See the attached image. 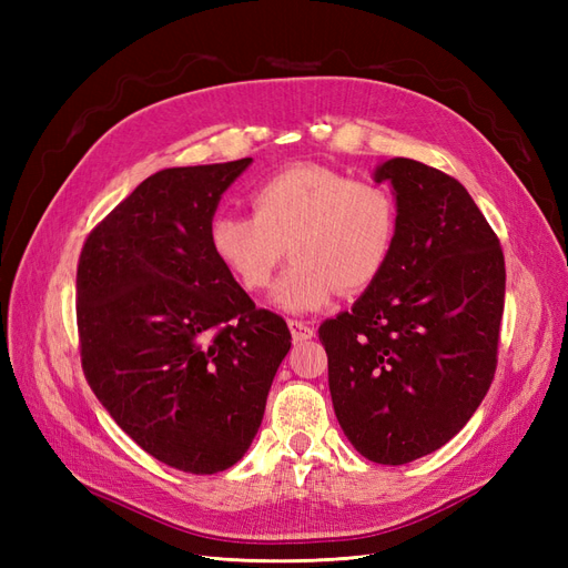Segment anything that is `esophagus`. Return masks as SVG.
<instances>
[{
  "instance_id": "1",
  "label": "esophagus",
  "mask_w": 568,
  "mask_h": 568,
  "mask_svg": "<svg viewBox=\"0 0 568 568\" xmlns=\"http://www.w3.org/2000/svg\"><path fill=\"white\" fill-rule=\"evenodd\" d=\"M288 329L294 341H307L315 336V326L311 322H303V320H288Z\"/></svg>"
}]
</instances>
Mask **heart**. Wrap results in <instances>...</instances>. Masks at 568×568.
Instances as JSON below:
<instances>
[{"label":"heart","mask_w":568,"mask_h":568,"mask_svg":"<svg viewBox=\"0 0 568 568\" xmlns=\"http://www.w3.org/2000/svg\"><path fill=\"white\" fill-rule=\"evenodd\" d=\"M253 215H215L211 251L248 294L272 284L282 257L294 255L274 303L313 313L336 291L357 294L384 272L395 242V203L386 189L332 168L294 165L251 192Z\"/></svg>","instance_id":"obj_1"}]
</instances>
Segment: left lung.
<instances>
[{
  "label": "left lung",
  "instance_id": "obj_1",
  "mask_svg": "<svg viewBox=\"0 0 568 568\" xmlns=\"http://www.w3.org/2000/svg\"><path fill=\"white\" fill-rule=\"evenodd\" d=\"M395 196L388 263L351 311L326 320L336 419L376 464L438 450L490 388L505 311V255L455 178L412 159L374 170Z\"/></svg>",
  "mask_w": 568,
  "mask_h": 568
}]
</instances>
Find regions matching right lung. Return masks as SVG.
I'll return each instance as SVG.
<instances>
[{
    "label": "right lung",
    "mask_w": 568,
    "mask_h": 568,
    "mask_svg": "<svg viewBox=\"0 0 568 568\" xmlns=\"http://www.w3.org/2000/svg\"><path fill=\"white\" fill-rule=\"evenodd\" d=\"M251 163L146 178L94 227L78 263L84 376L142 450L186 474L244 457L291 348L286 322L257 311L209 242L222 194Z\"/></svg>",
    "instance_id": "right-lung-1"
}]
</instances>
